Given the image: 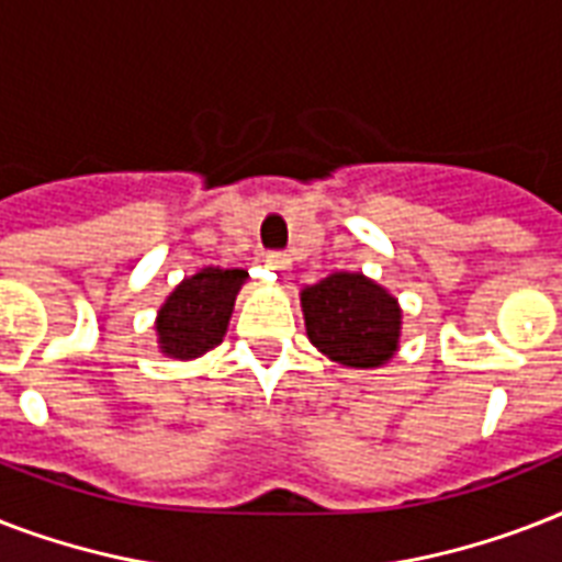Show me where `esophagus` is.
<instances>
[{"mask_svg":"<svg viewBox=\"0 0 562 562\" xmlns=\"http://www.w3.org/2000/svg\"><path fill=\"white\" fill-rule=\"evenodd\" d=\"M265 262H268V268H271V271L280 273L282 280H285V277L291 273V259L285 254H265Z\"/></svg>","mask_w":562,"mask_h":562,"instance_id":"34e87169","label":"esophagus"}]
</instances>
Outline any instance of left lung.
Here are the masks:
<instances>
[{
    "mask_svg": "<svg viewBox=\"0 0 562 562\" xmlns=\"http://www.w3.org/2000/svg\"><path fill=\"white\" fill-rule=\"evenodd\" d=\"M300 306L308 341L335 364L375 370L400 352V300L364 273L335 271L303 285Z\"/></svg>",
    "mask_w": 562,
    "mask_h": 562,
    "instance_id": "8db88e82",
    "label": "left lung"
}]
</instances>
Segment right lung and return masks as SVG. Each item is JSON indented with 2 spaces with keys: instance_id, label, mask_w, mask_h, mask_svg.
<instances>
[{
  "instance_id": "right-lung-1",
  "label": "right lung",
  "mask_w": 562,
  "mask_h": 562,
  "mask_svg": "<svg viewBox=\"0 0 562 562\" xmlns=\"http://www.w3.org/2000/svg\"><path fill=\"white\" fill-rule=\"evenodd\" d=\"M250 280L245 268L206 265L175 285L157 308V347L166 359L192 361L215 350L227 335L229 317L241 285Z\"/></svg>"
}]
</instances>
